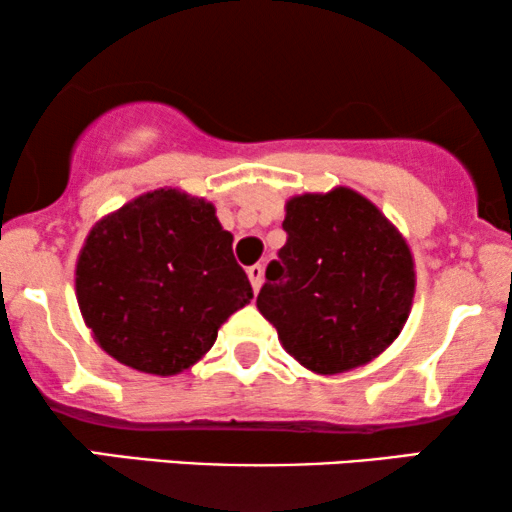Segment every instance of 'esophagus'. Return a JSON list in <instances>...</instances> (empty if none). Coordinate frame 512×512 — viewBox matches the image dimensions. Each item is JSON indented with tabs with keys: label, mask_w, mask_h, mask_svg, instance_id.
<instances>
[{
	"label": "esophagus",
	"mask_w": 512,
	"mask_h": 512,
	"mask_svg": "<svg viewBox=\"0 0 512 512\" xmlns=\"http://www.w3.org/2000/svg\"><path fill=\"white\" fill-rule=\"evenodd\" d=\"M247 275H249V282H251V286H254V291H258L261 289V284H263V265H251V268L247 270Z\"/></svg>",
	"instance_id": "esophagus-1"
}]
</instances>
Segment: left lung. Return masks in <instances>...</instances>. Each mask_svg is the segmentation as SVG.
Masks as SVG:
<instances>
[{
  "label": "left lung",
  "mask_w": 512,
  "mask_h": 512,
  "mask_svg": "<svg viewBox=\"0 0 512 512\" xmlns=\"http://www.w3.org/2000/svg\"><path fill=\"white\" fill-rule=\"evenodd\" d=\"M282 228L286 244L265 270L258 312L312 373L366 366L398 338L415 298L405 237L347 186L291 198Z\"/></svg>",
  "instance_id": "left-lung-1"
}]
</instances>
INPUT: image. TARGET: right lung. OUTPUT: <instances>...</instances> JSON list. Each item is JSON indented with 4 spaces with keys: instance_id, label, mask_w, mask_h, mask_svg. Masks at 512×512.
Wrapping results in <instances>:
<instances>
[{
    "instance_id": "1",
    "label": "right lung",
    "mask_w": 512,
    "mask_h": 512,
    "mask_svg": "<svg viewBox=\"0 0 512 512\" xmlns=\"http://www.w3.org/2000/svg\"><path fill=\"white\" fill-rule=\"evenodd\" d=\"M251 298L212 202L177 188L139 195L97 221L76 261L83 321L104 352L139 373L191 368Z\"/></svg>"
}]
</instances>
